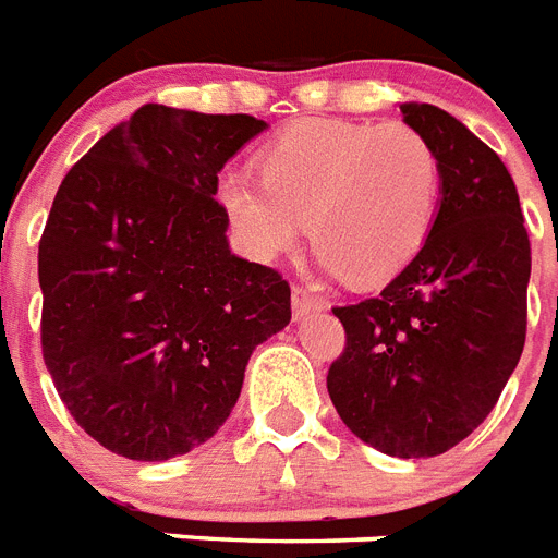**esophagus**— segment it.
Here are the masks:
<instances>
[{
    "mask_svg": "<svg viewBox=\"0 0 558 558\" xmlns=\"http://www.w3.org/2000/svg\"><path fill=\"white\" fill-rule=\"evenodd\" d=\"M291 302H293V316H296V319H302V316L307 314H316V311H323L325 307V302L319 300V296H314L307 288H293Z\"/></svg>",
    "mask_w": 558,
    "mask_h": 558,
    "instance_id": "1",
    "label": "esophagus"
}]
</instances>
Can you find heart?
<instances>
[{
	"instance_id": "b5f03b06",
	"label": "heart",
	"mask_w": 558,
	"mask_h": 558,
	"mask_svg": "<svg viewBox=\"0 0 558 558\" xmlns=\"http://www.w3.org/2000/svg\"><path fill=\"white\" fill-rule=\"evenodd\" d=\"M440 160L405 123L307 120L262 155V178L230 169L218 202L258 258L288 251L305 230L319 265L349 284L391 279L435 221Z\"/></svg>"
}]
</instances>
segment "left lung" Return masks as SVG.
<instances>
[{"label": "left lung", "instance_id": "1", "mask_svg": "<svg viewBox=\"0 0 558 558\" xmlns=\"http://www.w3.org/2000/svg\"><path fill=\"white\" fill-rule=\"evenodd\" d=\"M438 153L426 242L374 300L333 307L345 351L328 372L342 423L395 458H432L484 423L527 331L530 239L510 172L461 120L400 102Z\"/></svg>", "mask_w": 558, "mask_h": 558}]
</instances>
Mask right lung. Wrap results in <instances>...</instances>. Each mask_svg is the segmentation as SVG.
<instances>
[{
    "label": "right lung",
    "instance_id": "obj_1",
    "mask_svg": "<svg viewBox=\"0 0 558 558\" xmlns=\"http://www.w3.org/2000/svg\"><path fill=\"white\" fill-rule=\"evenodd\" d=\"M251 114L146 102L62 178L39 242L43 356L71 417L114 456L169 461L230 417L291 288L227 242L218 172Z\"/></svg>",
    "mask_w": 558,
    "mask_h": 558
}]
</instances>
